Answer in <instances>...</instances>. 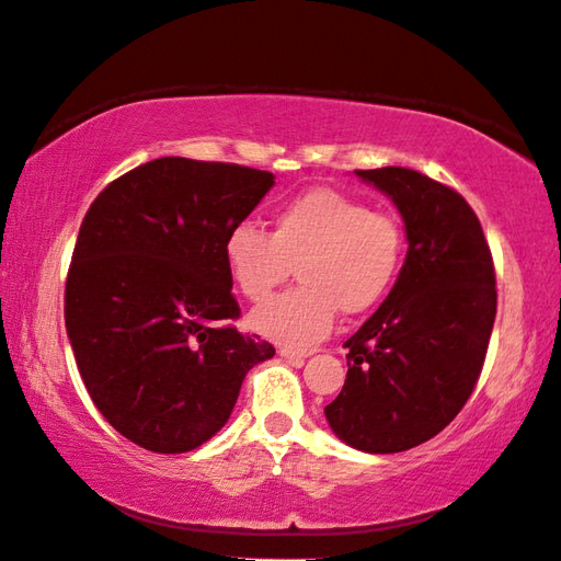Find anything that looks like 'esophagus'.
<instances>
[{
  "label": "esophagus",
  "instance_id": "obj_1",
  "mask_svg": "<svg viewBox=\"0 0 561 561\" xmlns=\"http://www.w3.org/2000/svg\"><path fill=\"white\" fill-rule=\"evenodd\" d=\"M278 354H280V358H288V362H293V364H302L305 358L312 356V352H298V348H290V346H280Z\"/></svg>",
  "mask_w": 561,
  "mask_h": 561
}]
</instances>
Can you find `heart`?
<instances>
[{
    "mask_svg": "<svg viewBox=\"0 0 561 561\" xmlns=\"http://www.w3.org/2000/svg\"><path fill=\"white\" fill-rule=\"evenodd\" d=\"M403 229L386 213L317 187L285 203L271 219V234L241 221L225 239L231 283L251 302H263L298 266L300 288L249 314L261 336L310 346L330 334L336 310L362 314L386 298L403 263Z\"/></svg>",
    "mask_w": 561,
    "mask_h": 561,
    "instance_id": "obj_1",
    "label": "heart"
}]
</instances>
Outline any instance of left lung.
Instances as JSON below:
<instances>
[{
	"label": "left lung",
	"mask_w": 561,
	"mask_h": 561,
	"mask_svg": "<svg viewBox=\"0 0 561 561\" xmlns=\"http://www.w3.org/2000/svg\"><path fill=\"white\" fill-rule=\"evenodd\" d=\"M398 207L408 253L383 305L348 336L342 393L324 408L348 447L396 454L439 435L477 386L495 320V271L479 217L410 168L354 171Z\"/></svg>",
	"instance_id": "obj_1"
}]
</instances>
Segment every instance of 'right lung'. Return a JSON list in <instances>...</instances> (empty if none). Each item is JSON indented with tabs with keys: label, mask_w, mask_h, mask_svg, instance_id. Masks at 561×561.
Wrapping results in <instances>:
<instances>
[{
	"label": "right lung",
	"mask_w": 561,
	"mask_h": 561,
	"mask_svg": "<svg viewBox=\"0 0 561 561\" xmlns=\"http://www.w3.org/2000/svg\"><path fill=\"white\" fill-rule=\"evenodd\" d=\"M276 183L268 171L165 156L90 205L66 283V330L92 403L149 451H193L227 425L276 348L239 317L225 239Z\"/></svg>",
	"instance_id": "right-lung-1"
}]
</instances>
